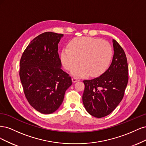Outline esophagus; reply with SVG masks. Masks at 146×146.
<instances>
[{
	"instance_id": "obj_1",
	"label": "esophagus",
	"mask_w": 146,
	"mask_h": 146,
	"mask_svg": "<svg viewBox=\"0 0 146 146\" xmlns=\"http://www.w3.org/2000/svg\"><path fill=\"white\" fill-rule=\"evenodd\" d=\"M78 80V78H76V77H73L72 78V81L73 82H77Z\"/></svg>"
}]
</instances>
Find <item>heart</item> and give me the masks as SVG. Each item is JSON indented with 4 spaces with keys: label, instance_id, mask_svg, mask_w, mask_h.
Segmentation results:
<instances>
[{
    "label": "heart",
    "instance_id": "obj_1",
    "mask_svg": "<svg viewBox=\"0 0 146 146\" xmlns=\"http://www.w3.org/2000/svg\"><path fill=\"white\" fill-rule=\"evenodd\" d=\"M61 53V61L65 69L72 70V75L92 77L102 74L111 62L113 50L110 44L101 39L92 37L74 38Z\"/></svg>",
    "mask_w": 146,
    "mask_h": 146
}]
</instances>
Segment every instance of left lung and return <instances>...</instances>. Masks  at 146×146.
<instances>
[{"mask_svg":"<svg viewBox=\"0 0 146 146\" xmlns=\"http://www.w3.org/2000/svg\"><path fill=\"white\" fill-rule=\"evenodd\" d=\"M114 55L108 69L99 77L85 80L83 104L96 117L108 115L123 99L129 80L127 60L122 47L113 39Z\"/></svg>","mask_w":146,"mask_h":146,"instance_id":"8db88e82","label":"left lung"}]
</instances>
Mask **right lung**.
Here are the masks:
<instances>
[{
	"instance_id": "right-lung-1",
	"label": "right lung",
	"mask_w": 146,
	"mask_h": 146,
	"mask_svg": "<svg viewBox=\"0 0 146 146\" xmlns=\"http://www.w3.org/2000/svg\"><path fill=\"white\" fill-rule=\"evenodd\" d=\"M63 34L48 32L35 38L20 60L19 76L26 99L42 114H51L62 104L71 86L69 74L61 69L58 44Z\"/></svg>"
}]
</instances>
